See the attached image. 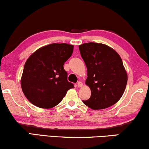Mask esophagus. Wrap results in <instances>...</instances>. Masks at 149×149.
<instances>
[{
	"mask_svg": "<svg viewBox=\"0 0 149 149\" xmlns=\"http://www.w3.org/2000/svg\"><path fill=\"white\" fill-rule=\"evenodd\" d=\"M82 86H83V83L82 82L79 81L78 83H77V87H78V88H81Z\"/></svg>",
	"mask_w": 149,
	"mask_h": 149,
	"instance_id": "1",
	"label": "esophagus"
}]
</instances>
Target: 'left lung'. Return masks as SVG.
Instances as JSON below:
<instances>
[{"mask_svg":"<svg viewBox=\"0 0 149 149\" xmlns=\"http://www.w3.org/2000/svg\"><path fill=\"white\" fill-rule=\"evenodd\" d=\"M88 69L86 84L91 96L83 100L92 109H103L114 105L124 94L127 74L118 53L105 44L89 42L79 46Z\"/></svg>","mask_w":149,"mask_h":149,"instance_id":"obj_1","label":"left lung"}]
</instances>
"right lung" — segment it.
<instances>
[{"label":"right lung","instance_id":"1","mask_svg":"<svg viewBox=\"0 0 149 149\" xmlns=\"http://www.w3.org/2000/svg\"><path fill=\"white\" fill-rule=\"evenodd\" d=\"M74 46L51 44L28 58L21 77V88L33 105L49 109L58 105L68 90L74 88L67 80L63 64L72 55Z\"/></svg>","mask_w":149,"mask_h":149}]
</instances>
